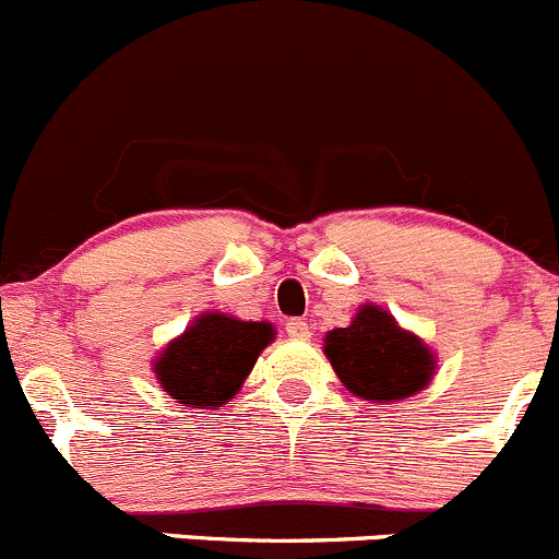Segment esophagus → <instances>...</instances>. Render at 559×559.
<instances>
[{
  "instance_id": "obj_1",
  "label": "esophagus",
  "mask_w": 559,
  "mask_h": 559,
  "mask_svg": "<svg viewBox=\"0 0 559 559\" xmlns=\"http://www.w3.org/2000/svg\"><path fill=\"white\" fill-rule=\"evenodd\" d=\"M285 331H287V336H290V340H309V336H312V325H309L307 320H301V318L287 320Z\"/></svg>"
}]
</instances>
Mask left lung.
I'll use <instances>...</instances> for the list:
<instances>
[{
  "instance_id": "8db88e82",
  "label": "left lung",
  "mask_w": 559,
  "mask_h": 559,
  "mask_svg": "<svg viewBox=\"0 0 559 559\" xmlns=\"http://www.w3.org/2000/svg\"><path fill=\"white\" fill-rule=\"evenodd\" d=\"M323 353L350 394L380 405L416 396L438 369L432 347L378 304H361L350 325L329 331Z\"/></svg>"
}]
</instances>
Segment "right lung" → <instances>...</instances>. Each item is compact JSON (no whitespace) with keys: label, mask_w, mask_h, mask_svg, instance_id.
Listing matches in <instances>:
<instances>
[{"label":"right lung","mask_w":559,"mask_h":559,"mask_svg":"<svg viewBox=\"0 0 559 559\" xmlns=\"http://www.w3.org/2000/svg\"><path fill=\"white\" fill-rule=\"evenodd\" d=\"M274 336L277 331L269 320L201 312L157 353L152 361L154 378L179 405L217 411L239 394Z\"/></svg>","instance_id":"add662e5"}]
</instances>
